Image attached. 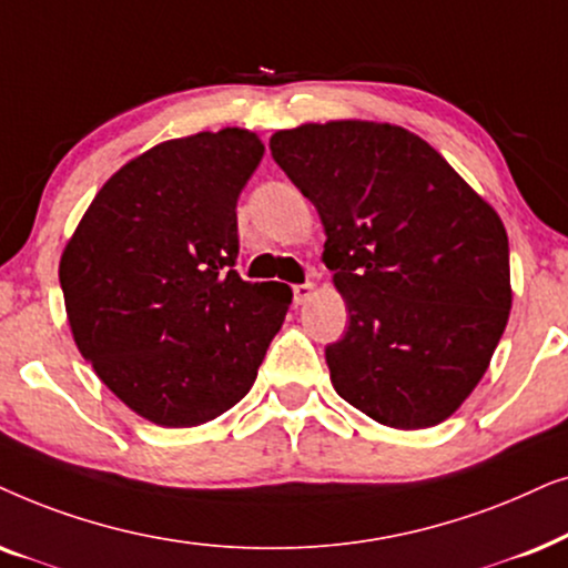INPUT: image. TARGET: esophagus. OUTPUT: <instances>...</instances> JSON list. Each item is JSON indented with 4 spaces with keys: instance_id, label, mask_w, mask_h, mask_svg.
<instances>
[{
    "instance_id": "34e87169",
    "label": "esophagus",
    "mask_w": 568,
    "mask_h": 568,
    "mask_svg": "<svg viewBox=\"0 0 568 568\" xmlns=\"http://www.w3.org/2000/svg\"><path fill=\"white\" fill-rule=\"evenodd\" d=\"M314 296V285L312 283H301V285H293V301H296V304L301 306V304H306L308 298Z\"/></svg>"
}]
</instances>
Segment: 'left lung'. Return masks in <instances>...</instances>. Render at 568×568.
Returning <instances> with one entry per match:
<instances>
[{"instance_id":"obj_1","label":"left lung","mask_w":568,"mask_h":568,"mask_svg":"<svg viewBox=\"0 0 568 568\" xmlns=\"http://www.w3.org/2000/svg\"><path fill=\"white\" fill-rule=\"evenodd\" d=\"M322 217L347 329L327 345L337 395L392 428L447 420L486 374L511 308L496 210L418 134L327 121L270 138Z\"/></svg>"}]
</instances>
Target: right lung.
<instances>
[{
  "label": "right lung",
  "mask_w": 568,
  "mask_h": 568,
  "mask_svg": "<svg viewBox=\"0 0 568 568\" xmlns=\"http://www.w3.org/2000/svg\"><path fill=\"white\" fill-rule=\"evenodd\" d=\"M264 155L248 130L150 148L105 181L59 262L82 358L126 407L200 426L252 389L293 293L239 277L236 202Z\"/></svg>",
  "instance_id": "obj_1"
}]
</instances>
